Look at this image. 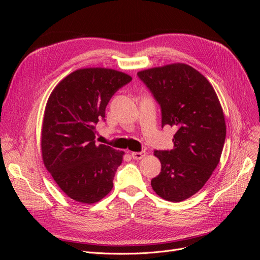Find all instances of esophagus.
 Segmentation results:
<instances>
[{
	"label": "esophagus",
	"mask_w": 260,
	"mask_h": 260,
	"mask_svg": "<svg viewBox=\"0 0 260 260\" xmlns=\"http://www.w3.org/2000/svg\"><path fill=\"white\" fill-rule=\"evenodd\" d=\"M144 156H145V151H142V152H133L132 153L133 159H136V160L142 159Z\"/></svg>",
	"instance_id": "obj_1"
}]
</instances>
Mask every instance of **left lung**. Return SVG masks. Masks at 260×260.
<instances>
[{"label":"left lung","instance_id":"left-lung-1","mask_svg":"<svg viewBox=\"0 0 260 260\" xmlns=\"http://www.w3.org/2000/svg\"><path fill=\"white\" fill-rule=\"evenodd\" d=\"M138 77L161 107L162 127L176 128L174 148L155 151L158 196L180 202L196 194L219 163L225 141L222 107L210 82L192 66L174 63L141 71Z\"/></svg>","mask_w":260,"mask_h":260}]
</instances>
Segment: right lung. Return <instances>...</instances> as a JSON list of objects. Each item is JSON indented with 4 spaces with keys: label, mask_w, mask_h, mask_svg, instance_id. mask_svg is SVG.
Returning a JSON list of instances; mask_svg holds the SVG:
<instances>
[{
    "label": "right lung",
    "mask_w": 260,
    "mask_h": 260,
    "mask_svg": "<svg viewBox=\"0 0 260 260\" xmlns=\"http://www.w3.org/2000/svg\"><path fill=\"white\" fill-rule=\"evenodd\" d=\"M132 77L111 68H81L54 87L46 103L41 136L44 166L63 192L92 204L113 188L124 153L95 142L114 93Z\"/></svg>",
    "instance_id": "obj_1"
}]
</instances>
